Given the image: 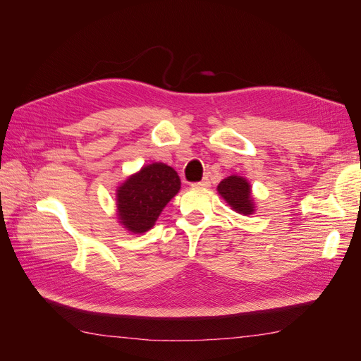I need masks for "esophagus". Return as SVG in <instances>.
Listing matches in <instances>:
<instances>
[{
    "label": "esophagus",
    "mask_w": 361,
    "mask_h": 361,
    "mask_svg": "<svg viewBox=\"0 0 361 361\" xmlns=\"http://www.w3.org/2000/svg\"><path fill=\"white\" fill-rule=\"evenodd\" d=\"M209 178H204V179H202L200 182H195V183H192V187H200V188H206V187H209Z\"/></svg>",
    "instance_id": "esophagus-1"
}]
</instances>
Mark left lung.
I'll list each match as a JSON object with an SVG mask.
<instances>
[{
    "label": "left lung",
    "instance_id": "1",
    "mask_svg": "<svg viewBox=\"0 0 361 361\" xmlns=\"http://www.w3.org/2000/svg\"><path fill=\"white\" fill-rule=\"evenodd\" d=\"M218 192L239 214H253V200L250 195V185L244 178L228 176L218 185Z\"/></svg>",
    "mask_w": 361,
    "mask_h": 361
}]
</instances>
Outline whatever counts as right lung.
Listing matches in <instances>:
<instances>
[{
  "label": "right lung",
  "mask_w": 361,
  "mask_h": 361,
  "mask_svg": "<svg viewBox=\"0 0 361 361\" xmlns=\"http://www.w3.org/2000/svg\"><path fill=\"white\" fill-rule=\"evenodd\" d=\"M180 190L178 173L162 162L150 164L117 190L118 218L128 231L145 233Z\"/></svg>",
  "instance_id": "add662e5"
}]
</instances>
